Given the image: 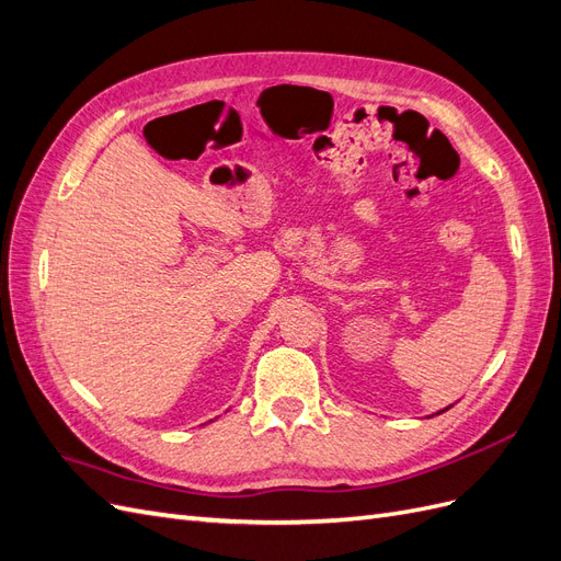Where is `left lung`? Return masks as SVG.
Listing matches in <instances>:
<instances>
[{
  "label": "left lung",
  "instance_id": "8db88e82",
  "mask_svg": "<svg viewBox=\"0 0 561 561\" xmlns=\"http://www.w3.org/2000/svg\"><path fill=\"white\" fill-rule=\"evenodd\" d=\"M449 407H451V404H449ZM449 407H445V410H439L437 414H443V412H447V410H449Z\"/></svg>",
  "mask_w": 561,
  "mask_h": 561
}]
</instances>
